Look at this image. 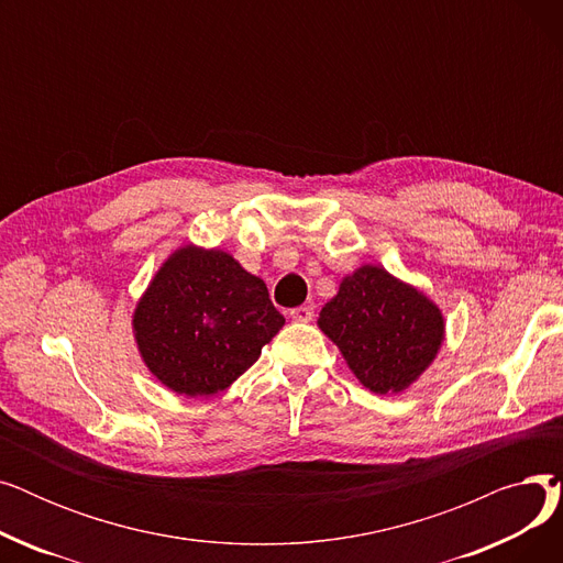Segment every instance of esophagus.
I'll list each match as a JSON object with an SVG mask.
<instances>
[{"mask_svg":"<svg viewBox=\"0 0 563 563\" xmlns=\"http://www.w3.org/2000/svg\"><path fill=\"white\" fill-rule=\"evenodd\" d=\"M289 317L294 319V321H310L312 317H314V308L312 306H299V308H294V310H289Z\"/></svg>","mask_w":563,"mask_h":563,"instance_id":"esophagus-1","label":"esophagus"}]
</instances>
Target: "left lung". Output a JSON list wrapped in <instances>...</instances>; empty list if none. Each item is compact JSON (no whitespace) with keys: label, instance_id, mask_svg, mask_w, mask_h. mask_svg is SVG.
Listing matches in <instances>:
<instances>
[{"label":"left lung","instance_id":"1","mask_svg":"<svg viewBox=\"0 0 563 563\" xmlns=\"http://www.w3.org/2000/svg\"><path fill=\"white\" fill-rule=\"evenodd\" d=\"M317 327L376 395L404 393L433 363L445 340V319L427 294L374 264L340 283Z\"/></svg>","mask_w":563,"mask_h":563}]
</instances>
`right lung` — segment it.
<instances>
[{
    "mask_svg": "<svg viewBox=\"0 0 563 563\" xmlns=\"http://www.w3.org/2000/svg\"><path fill=\"white\" fill-rule=\"evenodd\" d=\"M283 323L262 278L225 251L187 244L159 266L132 329L145 367L168 390L212 397L260 358Z\"/></svg>",
    "mask_w": 563,
    "mask_h": 563,
    "instance_id": "obj_1",
    "label": "right lung"
}]
</instances>
